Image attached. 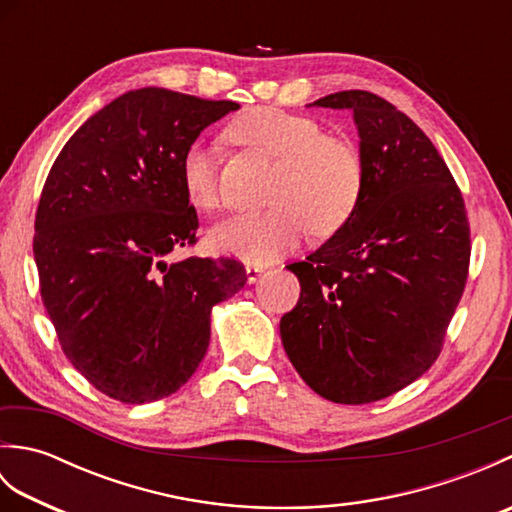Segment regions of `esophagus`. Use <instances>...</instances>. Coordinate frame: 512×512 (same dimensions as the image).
I'll use <instances>...</instances> for the list:
<instances>
[{
    "instance_id": "34e87169",
    "label": "esophagus",
    "mask_w": 512,
    "mask_h": 512,
    "mask_svg": "<svg viewBox=\"0 0 512 512\" xmlns=\"http://www.w3.org/2000/svg\"><path fill=\"white\" fill-rule=\"evenodd\" d=\"M262 273H264V266H259V264H248L246 266V277H248L250 284H253V281H257Z\"/></svg>"
}]
</instances>
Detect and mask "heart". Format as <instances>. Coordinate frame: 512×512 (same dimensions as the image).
I'll list each match as a JSON object with an SVG mask.
<instances>
[{
  "label": "heart",
  "mask_w": 512,
  "mask_h": 512,
  "mask_svg": "<svg viewBox=\"0 0 512 512\" xmlns=\"http://www.w3.org/2000/svg\"><path fill=\"white\" fill-rule=\"evenodd\" d=\"M235 143L277 160L268 193V211L224 220L209 231L222 253L246 262H270L295 248L310 231L330 237L352 220L365 191V167L358 149L328 136L308 116L257 107L228 127ZM180 180L187 200L200 211L220 206L217 151L193 143L180 158Z\"/></svg>",
  "instance_id": "obj_1"
}]
</instances>
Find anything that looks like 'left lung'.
<instances>
[{
  "label": "left lung",
  "instance_id": "obj_1",
  "mask_svg": "<svg viewBox=\"0 0 512 512\" xmlns=\"http://www.w3.org/2000/svg\"><path fill=\"white\" fill-rule=\"evenodd\" d=\"M312 105L352 110L365 191L339 233L288 266L301 295L281 317V341L319 396L367 405L440 356L469 277V217L447 162L407 114L365 90Z\"/></svg>",
  "mask_w": 512,
  "mask_h": 512
}]
</instances>
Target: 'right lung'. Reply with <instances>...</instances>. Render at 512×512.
<instances>
[{"mask_svg": "<svg viewBox=\"0 0 512 512\" xmlns=\"http://www.w3.org/2000/svg\"><path fill=\"white\" fill-rule=\"evenodd\" d=\"M239 110L162 88L132 90L65 143L35 215L41 301L68 361L114 400L143 405L193 376L211 310L246 284L233 257H187L198 213L180 158L204 127Z\"/></svg>", "mask_w": 512, "mask_h": 512, "instance_id": "right-lung-1", "label": "right lung"}]
</instances>
